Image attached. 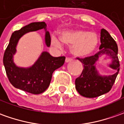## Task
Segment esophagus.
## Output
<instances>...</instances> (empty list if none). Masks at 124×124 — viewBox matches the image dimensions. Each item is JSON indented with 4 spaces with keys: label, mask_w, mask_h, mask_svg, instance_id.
I'll use <instances>...</instances> for the list:
<instances>
[{
    "label": "esophagus",
    "mask_w": 124,
    "mask_h": 124,
    "mask_svg": "<svg viewBox=\"0 0 124 124\" xmlns=\"http://www.w3.org/2000/svg\"><path fill=\"white\" fill-rule=\"evenodd\" d=\"M71 58H70V57H66L65 58V62L66 63H68V62H70V61H71Z\"/></svg>",
    "instance_id": "obj_1"
}]
</instances>
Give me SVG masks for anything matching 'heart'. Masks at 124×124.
<instances>
[{"label": "heart", "mask_w": 124, "mask_h": 124, "mask_svg": "<svg viewBox=\"0 0 124 124\" xmlns=\"http://www.w3.org/2000/svg\"><path fill=\"white\" fill-rule=\"evenodd\" d=\"M99 42L96 33L82 29H74L63 31L61 34V39L53 35L51 44L57 48H62L63 44L71 46V53L78 57H86L96 50Z\"/></svg>", "instance_id": "obj_1"}]
</instances>
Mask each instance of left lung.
<instances>
[{
	"instance_id": "1",
	"label": "left lung",
	"mask_w": 124,
	"mask_h": 124,
	"mask_svg": "<svg viewBox=\"0 0 124 124\" xmlns=\"http://www.w3.org/2000/svg\"><path fill=\"white\" fill-rule=\"evenodd\" d=\"M100 51L94 55L85 58L76 57L83 64V70L75 81L76 88L82 96L94 98L109 92L113 86L119 71V61L117 56L118 48L109 32L105 29L101 30ZM107 54L112 58L110 67L117 71L109 77H100L98 75L93 65L101 54Z\"/></svg>"
}]
</instances>
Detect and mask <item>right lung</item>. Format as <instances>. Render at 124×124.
<instances>
[{
    "instance_id": "1",
    "label": "right lung",
    "mask_w": 124,
    "mask_h": 124,
    "mask_svg": "<svg viewBox=\"0 0 124 124\" xmlns=\"http://www.w3.org/2000/svg\"><path fill=\"white\" fill-rule=\"evenodd\" d=\"M46 27L45 22H34L14 31L3 56V64L11 84L17 88L33 94H41L47 89L54 71L63 65L65 57H54L47 52H43L32 67L25 69L15 65L13 62V55L15 53L18 40L23 35ZM45 40L46 45L50 46L51 36L48 31L46 32Z\"/></svg>"
}]
</instances>
